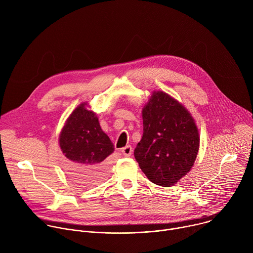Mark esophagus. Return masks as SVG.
Wrapping results in <instances>:
<instances>
[{
	"mask_svg": "<svg viewBox=\"0 0 253 253\" xmlns=\"http://www.w3.org/2000/svg\"><path fill=\"white\" fill-rule=\"evenodd\" d=\"M121 152H122V154H123L124 156L129 157V156H131V154H132V147H131L130 145H127V146H125L124 148H122Z\"/></svg>",
	"mask_w": 253,
	"mask_h": 253,
	"instance_id": "34e87169",
	"label": "esophagus"
}]
</instances>
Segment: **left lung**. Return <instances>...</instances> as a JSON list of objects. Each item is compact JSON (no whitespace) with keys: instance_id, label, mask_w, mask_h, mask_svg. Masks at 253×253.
Wrapping results in <instances>:
<instances>
[{"instance_id":"1","label":"left lung","mask_w":253,"mask_h":253,"mask_svg":"<svg viewBox=\"0 0 253 253\" xmlns=\"http://www.w3.org/2000/svg\"><path fill=\"white\" fill-rule=\"evenodd\" d=\"M143 136L134 150L141 170L156 185L170 187L192 168L199 132L186 108L165 92L154 91L143 107Z\"/></svg>"}]
</instances>
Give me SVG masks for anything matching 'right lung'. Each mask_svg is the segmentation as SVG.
<instances>
[{"label":"right lung","instance_id":"1","mask_svg":"<svg viewBox=\"0 0 253 253\" xmlns=\"http://www.w3.org/2000/svg\"><path fill=\"white\" fill-rule=\"evenodd\" d=\"M80 104L67 119L59 136L60 148L66 158V169L81 184H98L106 179V158L114 145L100 127L96 113Z\"/></svg>","mask_w":253,"mask_h":253}]
</instances>
